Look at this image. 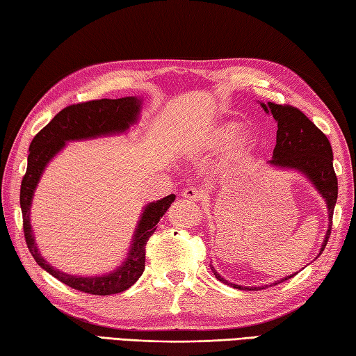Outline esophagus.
<instances>
[{"label":"esophagus","instance_id":"34e87169","mask_svg":"<svg viewBox=\"0 0 356 356\" xmlns=\"http://www.w3.org/2000/svg\"><path fill=\"white\" fill-rule=\"evenodd\" d=\"M180 195L185 197L186 200L199 202L202 199V191L199 190V188H186V190H184Z\"/></svg>","mask_w":356,"mask_h":356}]
</instances>
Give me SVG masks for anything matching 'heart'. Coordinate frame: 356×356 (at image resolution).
<instances>
[{
  "instance_id": "heart-1",
  "label": "heart",
  "mask_w": 356,
  "mask_h": 356,
  "mask_svg": "<svg viewBox=\"0 0 356 356\" xmlns=\"http://www.w3.org/2000/svg\"><path fill=\"white\" fill-rule=\"evenodd\" d=\"M240 130V125L236 122H226L222 124L220 127L214 128L213 131L208 133L205 138L202 140V145L207 147V148H217V147H223L226 143L231 142L234 138H236L237 133ZM252 147V140L251 138H240L236 143V147H234L232 151V156L238 159V157H243L245 154L249 153V149Z\"/></svg>"
}]
</instances>
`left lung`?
I'll use <instances>...</instances> for the list:
<instances>
[{
    "instance_id": "1",
    "label": "left lung",
    "mask_w": 356,
    "mask_h": 356,
    "mask_svg": "<svg viewBox=\"0 0 356 356\" xmlns=\"http://www.w3.org/2000/svg\"><path fill=\"white\" fill-rule=\"evenodd\" d=\"M260 105L264 111L270 113L274 116L277 122V143L274 148V154H272V159L268 163L277 166V168L295 170L305 174L316 188V191L326 200L329 211V229L320 249L321 254L330 237L332 217H334V208L338 197V179L334 170V154H332L330 142L326 138V134L303 111L292 107V105H280L274 102ZM211 270H213L217 280H220L225 284L236 287V289L260 291L268 287V284L264 287H243L240 284H234L229 283L228 280H225L213 266H211ZM293 275H287L269 286H275L284 282V280L292 278Z\"/></svg>"
}]
</instances>
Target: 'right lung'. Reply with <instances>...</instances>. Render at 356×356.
I'll return each instance as SVG.
<instances>
[{
    "label": "right lung",
    "mask_w": 356,
    "mask_h": 356,
    "mask_svg": "<svg viewBox=\"0 0 356 356\" xmlns=\"http://www.w3.org/2000/svg\"><path fill=\"white\" fill-rule=\"evenodd\" d=\"M142 101L134 96L120 97V99H97L81 104H73L61 110L38 133L29 148L27 171L22 177L19 203L22 211V228L30 254L35 261L47 270L59 282L73 287V289L92 295H111L127 291L133 286L145 269V246L148 238L153 236L157 223L166 209L176 199L170 194L166 197L149 203L142 211V217L134 231L133 243L128 251L127 260L107 275L101 277H78L53 268L44 260L35 245V237L30 225V207H32L33 193L42 176L45 166L65 147V142L95 139L101 136L118 134L127 131L130 125L138 122Z\"/></svg>",
    "instance_id": "obj_1"
}]
</instances>
